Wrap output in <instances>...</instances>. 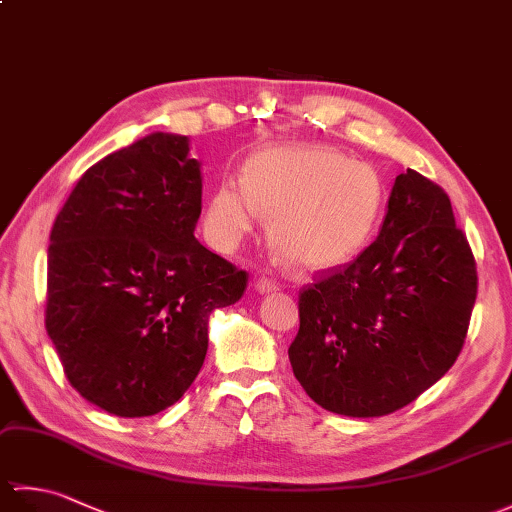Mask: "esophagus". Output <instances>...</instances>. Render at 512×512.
I'll return each mask as SVG.
<instances>
[{"label": "esophagus", "instance_id": "34e87169", "mask_svg": "<svg viewBox=\"0 0 512 512\" xmlns=\"http://www.w3.org/2000/svg\"><path fill=\"white\" fill-rule=\"evenodd\" d=\"M255 290L259 292V295H270V292H277L279 290V284H277L275 279H270V277H259L255 281Z\"/></svg>", "mask_w": 512, "mask_h": 512}]
</instances>
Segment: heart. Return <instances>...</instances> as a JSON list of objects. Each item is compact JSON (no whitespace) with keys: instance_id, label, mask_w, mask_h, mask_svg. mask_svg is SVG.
<instances>
[{"instance_id":"1","label":"heart","mask_w":512,"mask_h":512,"mask_svg":"<svg viewBox=\"0 0 512 512\" xmlns=\"http://www.w3.org/2000/svg\"><path fill=\"white\" fill-rule=\"evenodd\" d=\"M385 206V180L369 162L328 145H277L248 160L244 180L217 184L206 224L215 242L231 246L259 215H273L268 235L281 262L328 273L365 253Z\"/></svg>"}]
</instances>
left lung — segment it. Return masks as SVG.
<instances>
[{
  "label": "left lung",
  "mask_w": 512,
  "mask_h": 512,
  "mask_svg": "<svg viewBox=\"0 0 512 512\" xmlns=\"http://www.w3.org/2000/svg\"><path fill=\"white\" fill-rule=\"evenodd\" d=\"M475 297V259L449 195L407 169L376 242L299 295L292 372L323 409L387 416L449 372Z\"/></svg>",
  "instance_id": "1"
}]
</instances>
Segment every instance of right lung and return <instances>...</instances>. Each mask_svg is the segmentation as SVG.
<instances>
[{
  "instance_id": "1",
  "label": "right lung",
  "mask_w": 512,
  "mask_h": 512,
  "mask_svg": "<svg viewBox=\"0 0 512 512\" xmlns=\"http://www.w3.org/2000/svg\"><path fill=\"white\" fill-rule=\"evenodd\" d=\"M200 162L154 132L83 173L54 220L46 330L70 385L121 418L171 407L198 376L209 319L246 273L204 248Z\"/></svg>"
}]
</instances>
